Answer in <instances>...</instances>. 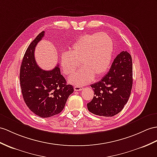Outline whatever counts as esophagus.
I'll use <instances>...</instances> for the list:
<instances>
[{
  "instance_id": "1",
  "label": "esophagus",
  "mask_w": 157,
  "mask_h": 157,
  "mask_svg": "<svg viewBox=\"0 0 157 157\" xmlns=\"http://www.w3.org/2000/svg\"><path fill=\"white\" fill-rule=\"evenodd\" d=\"M74 89L75 91H80V90H82L83 89V87L81 86H75Z\"/></svg>"
}]
</instances>
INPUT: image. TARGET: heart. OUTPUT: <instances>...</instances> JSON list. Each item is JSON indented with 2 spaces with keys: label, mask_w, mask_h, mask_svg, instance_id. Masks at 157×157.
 I'll return each instance as SVG.
<instances>
[{
  "label": "heart",
  "mask_w": 157,
  "mask_h": 157,
  "mask_svg": "<svg viewBox=\"0 0 157 157\" xmlns=\"http://www.w3.org/2000/svg\"><path fill=\"white\" fill-rule=\"evenodd\" d=\"M113 50V41L109 34H85L75 42L69 52L63 54V70L67 75L71 74L80 66L78 61H81L83 67L70 76L68 81L74 85H85L93 79L94 76L100 77L107 71Z\"/></svg>",
  "instance_id": "obj_1"
}]
</instances>
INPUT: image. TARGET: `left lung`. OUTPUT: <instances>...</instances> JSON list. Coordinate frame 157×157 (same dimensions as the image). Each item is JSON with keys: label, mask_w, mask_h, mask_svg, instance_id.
I'll list each match as a JSON object with an SVG mask.
<instances>
[{"label": "left lung", "mask_w": 157, "mask_h": 157, "mask_svg": "<svg viewBox=\"0 0 157 157\" xmlns=\"http://www.w3.org/2000/svg\"><path fill=\"white\" fill-rule=\"evenodd\" d=\"M94 92L88 110L96 115L113 117L127 104L132 86V57L127 51L118 54L100 81L90 86Z\"/></svg>", "instance_id": "1"}]
</instances>
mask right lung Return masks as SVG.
<instances>
[{"label": "right lung", "instance_id": "obj_1", "mask_svg": "<svg viewBox=\"0 0 157 157\" xmlns=\"http://www.w3.org/2000/svg\"><path fill=\"white\" fill-rule=\"evenodd\" d=\"M44 35V31L39 34L26 49L21 66L20 83L29 109L37 116L48 118L62 111L74 89L67 84L59 65L44 71L37 64L34 49Z\"/></svg>", "mask_w": 157, "mask_h": 157}]
</instances>
